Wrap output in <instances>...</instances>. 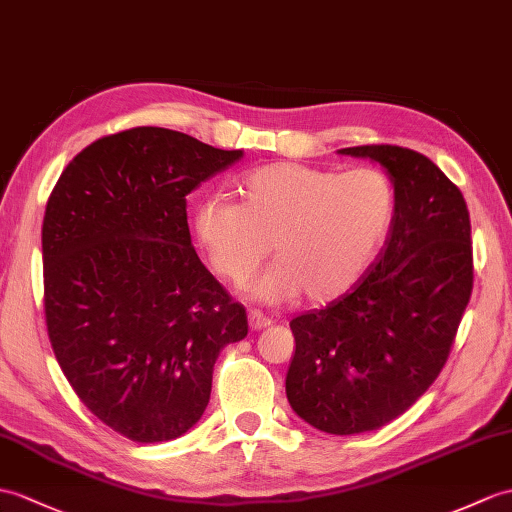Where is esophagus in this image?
I'll list each match as a JSON object with an SVG mask.
<instances>
[{"label": "esophagus", "instance_id": "esophagus-1", "mask_svg": "<svg viewBox=\"0 0 512 512\" xmlns=\"http://www.w3.org/2000/svg\"><path fill=\"white\" fill-rule=\"evenodd\" d=\"M248 325H251V329L255 331L266 329L270 327V318H266L261 312H248Z\"/></svg>", "mask_w": 512, "mask_h": 512}]
</instances>
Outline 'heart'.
<instances>
[{
    "instance_id": "b5f03b06",
    "label": "heart",
    "mask_w": 512,
    "mask_h": 512,
    "mask_svg": "<svg viewBox=\"0 0 512 512\" xmlns=\"http://www.w3.org/2000/svg\"><path fill=\"white\" fill-rule=\"evenodd\" d=\"M235 194L237 205L200 202L194 231L213 270L233 283L255 275L270 244L277 264L248 288L264 303L347 294L384 246L397 209L392 181L375 168L268 163L246 172Z\"/></svg>"
}]
</instances>
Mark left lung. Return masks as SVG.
Returning a JSON list of instances; mask_svg holds the SVG:
<instances>
[{
    "label": "left lung",
    "mask_w": 512,
    "mask_h": 512,
    "mask_svg": "<svg viewBox=\"0 0 512 512\" xmlns=\"http://www.w3.org/2000/svg\"><path fill=\"white\" fill-rule=\"evenodd\" d=\"M338 154L382 165L395 220L349 294L290 323L285 395L305 423L349 436L397 419L434 384L471 299L473 255L467 202L436 163L399 146Z\"/></svg>",
    "instance_id": "8db88e82"
}]
</instances>
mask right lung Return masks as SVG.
<instances>
[{
    "instance_id": "add662e5",
    "label": "right lung",
    "mask_w": 512,
    "mask_h": 512,
    "mask_svg": "<svg viewBox=\"0 0 512 512\" xmlns=\"http://www.w3.org/2000/svg\"><path fill=\"white\" fill-rule=\"evenodd\" d=\"M242 157L139 126L76 154L47 200V336L80 401L135 443L194 427L220 351L248 334L194 251L185 198Z\"/></svg>"
}]
</instances>
